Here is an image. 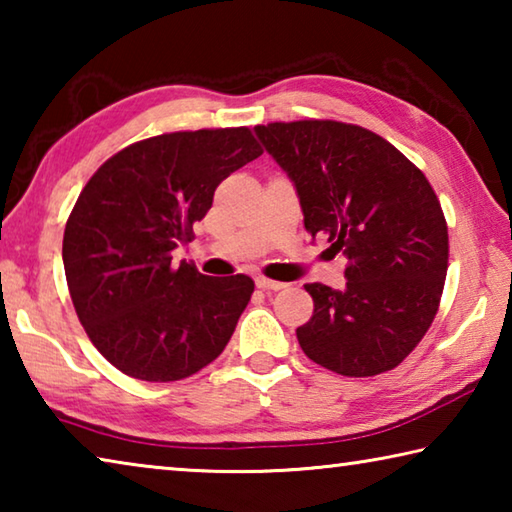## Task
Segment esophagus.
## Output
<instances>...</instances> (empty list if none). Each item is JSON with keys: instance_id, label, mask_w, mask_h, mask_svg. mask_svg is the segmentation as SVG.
I'll return each mask as SVG.
<instances>
[{"instance_id": "34e87169", "label": "esophagus", "mask_w": 512, "mask_h": 512, "mask_svg": "<svg viewBox=\"0 0 512 512\" xmlns=\"http://www.w3.org/2000/svg\"><path fill=\"white\" fill-rule=\"evenodd\" d=\"M255 282H257V287H259V289H264V291H280V289L287 287V284H284V282L268 280V277H257Z\"/></svg>"}]
</instances>
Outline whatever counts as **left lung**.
<instances>
[{
	"instance_id": "left-lung-1",
	"label": "left lung",
	"mask_w": 512,
	"mask_h": 512,
	"mask_svg": "<svg viewBox=\"0 0 512 512\" xmlns=\"http://www.w3.org/2000/svg\"><path fill=\"white\" fill-rule=\"evenodd\" d=\"M296 185L305 228L343 253V289L305 284L314 316L296 329L311 361L345 377L393 370L422 341L443 296L449 239L429 180L391 142L332 119L255 126Z\"/></svg>"
}]
</instances>
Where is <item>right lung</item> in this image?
Listing matches in <instances>:
<instances>
[{
	"instance_id": "obj_1",
	"label": "right lung",
	"mask_w": 512,
	"mask_h": 512,
	"mask_svg": "<svg viewBox=\"0 0 512 512\" xmlns=\"http://www.w3.org/2000/svg\"><path fill=\"white\" fill-rule=\"evenodd\" d=\"M262 153L246 126L164 133L121 149L83 187L63 237L67 287L94 348L124 375L185 379L228 345L255 282L207 277L171 253L192 241L221 180Z\"/></svg>"
}]
</instances>
